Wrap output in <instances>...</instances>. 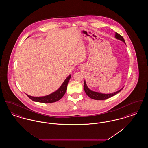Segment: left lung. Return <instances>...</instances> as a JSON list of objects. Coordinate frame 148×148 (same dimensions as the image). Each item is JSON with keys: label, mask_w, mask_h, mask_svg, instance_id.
Instances as JSON below:
<instances>
[{"label": "left lung", "mask_w": 148, "mask_h": 148, "mask_svg": "<svg viewBox=\"0 0 148 148\" xmlns=\"http://www.w3.org/2000/svg\"><path fill=\"white\" fill-rule=\"evenodd\" d=\"M115 37L116 39L123 42L125 44V40H124L123 37L121 35L119 34L118 33H115ZM123 88L120 89L119 90H118V91L113 92V93L104 94V93H100V92H94V91H92V90H90L88 87L85 80H84V89L85 93L86 94V95L89 97H90V98L92 99H95V100H106V99H107L109 98L113 97L114 95H115V94L119 93L123 89Z\"/></svg>", "instance_id": "obj_1"}]
</instances>
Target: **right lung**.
I'll list each match as a JSON object with an SVG mask.
<instances>
[{
  "label": "right lung",
  "instance_id": "obj_1",
  "mask_svg": "<svg viewBox=\"0 0 148 148\" xmlns=\"http://www.w3.org/2000/svg\"><path fill=\"white\" fill-rule=\"evenodd\" d=\"M71 77V74H70L68 77L65 79V80L64 81L63 84L58 90H56V92H53L48 95L44 96V97H35L30 96L28 94H27V95H28V97L29 98L32 99L33 101H36V102L43 103H51L56 102L62 98L63 97L64 95L65 94V92L66 91V89H67V85H68V82H69Z\"/></svg>",
  "mask_w": 148,
  "mask_h": 148
}]
</instances>
